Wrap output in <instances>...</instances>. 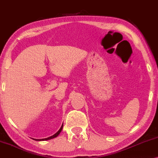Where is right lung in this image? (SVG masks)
<instances>
[{
  "mask_svg": "<svg viewBox=\"0 0 158 158\" xmlns=\"http://www.w3.org/2000/svg\"><path fill=\"white\" fill-rule=\"evenodd\" d=\"M62 127H63V124H62V127H60V129H59V131H58L57 133H55V135H54L51 136V137H47V138H45V139H34V140H37V141H41V140H48V139H53V138H55V137H57V136L59 135V134H60V132H61V131H62Z\"/></svg>",
  "mask_w": 158,
  "mask_h": 158,
  "instance_id": "obj_1",
  "label": "right lung"
}]
</instances>
